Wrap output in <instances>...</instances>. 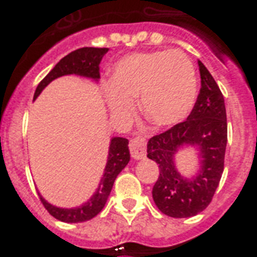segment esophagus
<instances>
[{
	"instance_id": "34e87169",
	"label": "esophagus",
	"mask_w": 257,
	"mask_h": 257,
	"mask_svg": "<svg viewBox=\"0 0 257 257\" xmlns=\"http://www.w3.org/2000/svg\"><path fill=\"white\" fill-rule=\"evenodd\" d=\"M129 151H131V156L136 160L144 159L145 151H147V143L143 137H135L129 143Z\"/></svg>"
}]
</instances>
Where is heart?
<instances>
[{
  "label": "heart",
  "mask_w": 257,
  "mask_h": 257,
  "mask_svg": "<svg viewBox=\"0 0 257 257\" xmlns=\"http://www.w3.org/2000/svg\"><path fill=\"white\" fill-rule=\"evenodd\" d=\"M104 97L112 114L126 118L139 97L144 117L167 128L191 113L197 97V73L181 50H153L125 56L114 64Z\"/></svg>",
  "instance_id": "obj_1"
}]
</instances>
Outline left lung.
Segmentation results:
<instances>
[{
    "mask_svg": "<svg viewBox=\"0 0 257 257\" xmlns=\"http://www.w3.org/2000/svg\"><path fill=\"white\" fill-rule=\"evenodd\" d=\"M201 88L187 120L151 137L147 153L160 169L153 185L155 204L171 217H191L211 204L224 171L227 147V112L223 93L215 78L199 61ZM197 145L202 151V171L187 180L175 171L173 155L181 145Z\"/></svg>",
    "mask_w": 257,
    "mask_h": 257,
    "instance_id": "obj_1",
    "label": "left lung"
}]
</instances>
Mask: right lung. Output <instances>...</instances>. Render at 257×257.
I'll use <instances>...</instances> for the list:
<instances>
[{
    "label": "right lung",
    "mask_w": 257,
    "mask_h": 257,
    "mask_svg": "<svg viewBox=\"0 0 257 257\" xmlns=\"http://www.w3.org/2000/svg\"><path fill=\"white\" fill-rule=\"evenodd\" d=\"M108 50V48H81L65 56L45 77L42 78L34 92V98L42 92V89L49 82L53 81L54 78L61 77L65 74L74 73L81 74L85 77L98 78L100 77V62ZM129 159L131 156H129L128 140L122 137H114L110 143L108 163L105 167L104 176L98 184L96 193L90 197L88 203L73 209H62V208L50 205L40 196L42 205L53 217L64 223H82V221L93 219L102 211L117 175L126 167Z\"/></svg>",
    "instance_id": "add662e5"
}]
</instances>
